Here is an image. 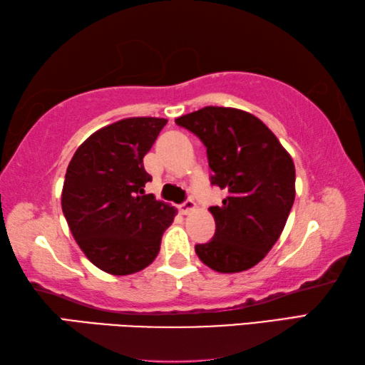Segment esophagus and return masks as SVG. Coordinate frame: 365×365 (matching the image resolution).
<instances>
[{"label":"esophagus","instance_id":"esophagus-1","mask_svg":"<svg viewBox=\"0 0 365 365\" xmlns=\"http://www.w3.org/2000/svg\"><path fill=\"white\" fill-rule=\"evenodd\" d=\"M178 209H180L182 214L187 215V214H190L191 211H195V209H196V202H195L193 200H187L185 202H182L180 206H178Z\"/></svg>","mask_w":365,"mask_h":365}]
</instances>
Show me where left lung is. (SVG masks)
Here are the masks:
<instances>
[{
  "label": "left lung",
  "mask_w": 365,
  "mask_h": 365,
  "mask_svg": "<svg viewBox=\"0 0 365 365\" xmlns=\"http://www.w3.org/2000/svg\"><path fill=\"white\" fill-rule=\"evenodd\" d=\"M207 151L211 183L227 191L209 207L215 233L196 245L197 257L220 274L255 267L283 232L294 201V164L279 138L256 115L207 106L175 119Z\"/></svg>",
  "instance_id": "obj_1"
}]
</instances>
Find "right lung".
<instances>
[{"mask_svg":"<svg viewBox=\"0 0 365 365\" xmlns=\"http://www.w3.org/2000/svg\"><path fill=\"white\" fill-rule=\"evenodd\" d=\"M159 117H128L90 135L73 154L63 187L64 217L80 250L113 275H128L156 259L175 209L145 195L143 168L159 132Z\"/></svg>","mask_w":365,"mask_h":365,"instance_id":"add662e5","label":"right lung"}]
</instances>
